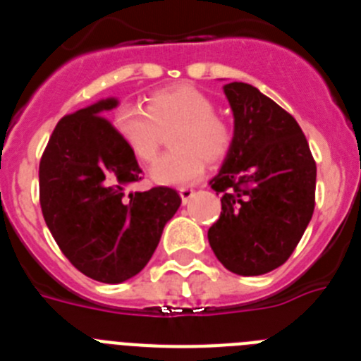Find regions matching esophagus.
<instances>
[{
	"mask_svg": "<svg viewBox=\"0 0 361 361\" xmlns=\"http://www.w3.org/2000/svg\"><path fill=\"white\" fill-rule=\"evenodd\" d=\"M178 195L183 199V204H188L191 200V197L195 195V190H193V188H180V190H178Z\"/></svg>",
	"mask_w": 361,
	"mask_h": 361,
	"instance_id": "1",
	"label": "esophagus"
}]
</instances>
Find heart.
I'll use <instances>...</instances> for the list:
<instances>
[{"label":"heart","instance_id":"b5f03b06","mask_svg":"<svg viewBox=\"0 0 361 361\" xmlns=\"http://www.w3.org/2000/svg\"><path fill=\"white\" fill-rule=\"evenodd\" d=\"M170 153L153 162L149 178L161 186H186L202 177L204 166L220 162L233 146L231 124L215 114V103L199 88L177 85L153 92L146 111L123 106L114 117L117 137L141 162L155 159L170 130Z\"/></svg>","mask_w":361,"mask_h":361}]
</instances>
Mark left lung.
Instances as JSON below:
<instances>
[{
	"label": "left lung",
	"mask_w": 361,
	"mask_h": 361,
	"mask_svg": "<svg viewBox=\"0 0 361 361\" xmlns=\"http://www.w3.org/2000/svg\"><path fill=\"white\" fill-rule=\"evenodd\" d=\"M233 146L209 180L222 212L208 240L220 264L242 276L282 266L314 212L317 162L291 114L247 82H228Z\"/></svg>",
	"instance_id": "left-lung-1"
}]
</instances>
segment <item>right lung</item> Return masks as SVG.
Instances as JSON below:
<instances>
[{
    "label": "right lung",
    "instance_id": "right-lung-1",
    "mask_svg": "<svg viewBox=\"0 0 361 361\" xmlns=\"http://www.w3.org/2000/svg\"><path fill=\"white\" fill-rule=\"evenodd\" d=\"M103 99L63 117L39 162V202L59 250L82 275L121 283L145 269L166 222L177 213L173 188H126L142 170L117 137Z\"/></svg>",
    "mask_w": 361,
    "mask_h": 361
}]
</instances>
